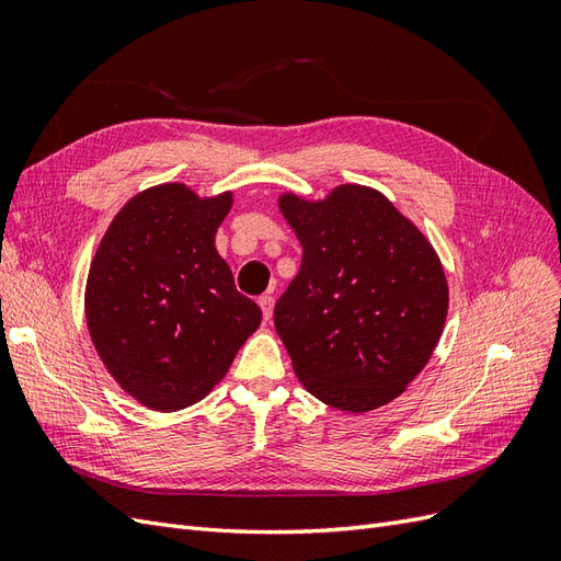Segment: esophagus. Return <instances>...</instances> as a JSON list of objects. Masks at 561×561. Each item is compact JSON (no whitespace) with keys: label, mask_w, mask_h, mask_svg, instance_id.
Listing matches in <instances>:
<instances>
[{"label":"esophagus","mask_w":561,"mask_h":561,"mask_svg":"<svg viewBox=\"0 0 561 561\" xmlns=\"http://www.w3.org/2000/svg\"><path fill=\"white\" fill-rule=\"evenodd\" d=\"M260 309L264 313V320H271V316H274V297L271 295L260 297Z\"/></svg>","instance_id":"34e87169"}]
</instances>
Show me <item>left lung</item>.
<instances>
[{
  "label": "left lung",
  "instance_id": "8db88e82",
  "mask_svg": "<svg viewBox=\"0 0 561 561\" xmlns=\"http://www.w3.org/2000/svg\"><path fill=\"white\" fill-rule=\"evenodd\" d=\"M278 210L304 250L274 311L299 383L348 414L393 402L447 320L449 285L428 236L367 184L322 198L283 192Z\"/></svg>",
  "mask_w": 561,
  "mask_h": 561
}]
</instances>
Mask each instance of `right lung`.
<instances>
[{"instance_id": "obj_1", "label": "right lung", "mask_w": 561, "mask_h": 561, "mask_svg": "<svg viewBox=\"0 0 561 561\" xmlns=\"http://www.w3.org/2000/svg\"><path fill=\"white\" fill-rule=\"evenodd\" d=\"M231 206L233 192L149 186L114 215L93 254L83 293L91 342L147 410L201 402L260 328V307L236 290L215 248Z\"/></svg>"}]
</instances>
